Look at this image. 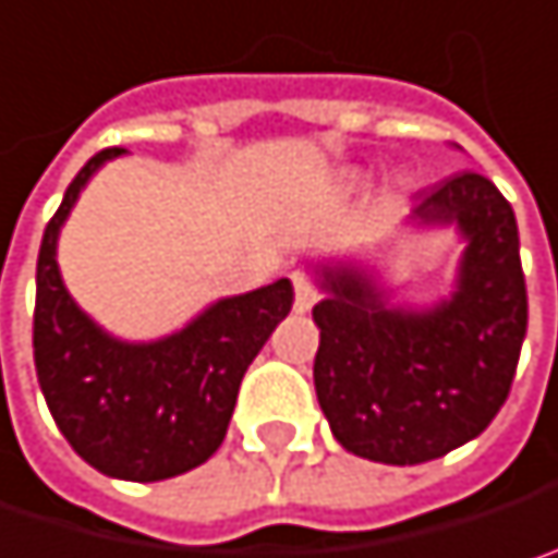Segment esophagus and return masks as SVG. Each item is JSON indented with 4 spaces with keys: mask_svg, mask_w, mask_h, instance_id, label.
Returning <instances> with one entry per match:
<instances>
[{
    "mask_svg": "<svg viewBox=\"0 0 558 558\" xmlns=\"http://www.w3.org/2000/svg\"><path fill=\"white\" fill-rule=\"evenodd\" d=\"M293 290H296V296H293V310H296V313H310V310L316 306V300H319L316 283L310 280V275L293 271Z\"/></svg>",
    "mask_w": 558,
    "mask_h": 558,
    "instance_id": "1",
    "label": "esophagus"
}]
</instances>
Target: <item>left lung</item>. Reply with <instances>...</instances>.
Segmentation results:
<instances>
[{
	"label": "left lung",
	"mask_w": 558,
	"mask_h": 558,
	"mask_svg": "<svg viewBox=\"0 0 558 558\" xmlns=\"http://www.w3.org/2000/svg\"><path fill=\"white\" fill-rule=\"evenodd\" d=\"M418 227L466 239L450 300L392 306L351 265H319L313 380L335 440L374 463L415 466L480 437L505 405L527 335V283L511 204L476 172L422 191Z\"/></svg>",
	"instance_id": "obj_1"
}]
</instances>
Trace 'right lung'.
I'll return each instance as SVG.
<instances>
[{
  "label": "right lung",
  "mask_w": 558,
  "mask_h": 558,
  "mask_svg": "<svg viewBox=\"0 0 558 558\" xmlns=\"http://www.w3.org/2000/svg\"><path fill=\"white\" fill-rule=\"evenodd\" d=\"M121 153L114 146L92 156L44 229L34 367L57 428L88 466L114 480L159 482L217 453L239 383L290 313L293 287L280 278L217 300L191 326L149 344H130L98 329L63 287L57 235L85 181Z\"/></svg>",
  "instance_id": "1"
}]
</instances>
